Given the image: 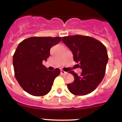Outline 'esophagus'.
<instances>
[{
	"label": "esophagus",
	"instance_id": "34e87169",
	"mask_svg": "<svg viewBox=\"0 0 122 122\" xmlns=\"http://www.w3.org/2000/svg\"><path fill=\"white\" fill-rule=\"evenodd\" d=\"M60 73H61V74H63V75H64V74H67V72H65L63 70H61L60 71Z\"/></svg>",
	"mask_w": 122,
	"mask_h": 122
}]
</instances>
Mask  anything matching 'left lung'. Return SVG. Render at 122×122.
I'll return each instance as SVG.
<instances>
[{
  "label": "left lung",
  "instance_id": "8db88e82",
  "mask_svg": "<svg viewBox=\"0 0 122 122\" xmlns=\"http://www.w3.org/2000/svg\"><path fill=\"white\" fill-rule=\"evenodd\" d=\"M62 41L71 51L74 62L79 63L81 76L71 71L74 80L68 84V90L73 95H86L97 89L106 73L108 55L106 46L92 37L76 35L64 36Z\"/></svg>",
  "mask_w": 122,
  "mask_h": 122
}]
</instances>
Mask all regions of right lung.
<instances>
[{
  "mask_svg": "<svg viewBox=\"0 0 122 122\" xmlns=\"http://www.w3.org/2000/svg\"><path fill=\"white\" fill-rule=\"evenodd\" d=\"M59 36H33L18 45L13 57L15 76L20 86L29 94L46 95L51 91L55 78L60 71L48 70L43 65L50 56V49L58 44Z\"/></svg>",
  "mask_w": 122,
  "mask_h": 122,
  "instance_id": "obj_1",
  "label": "right lung"
}]
</instances>
